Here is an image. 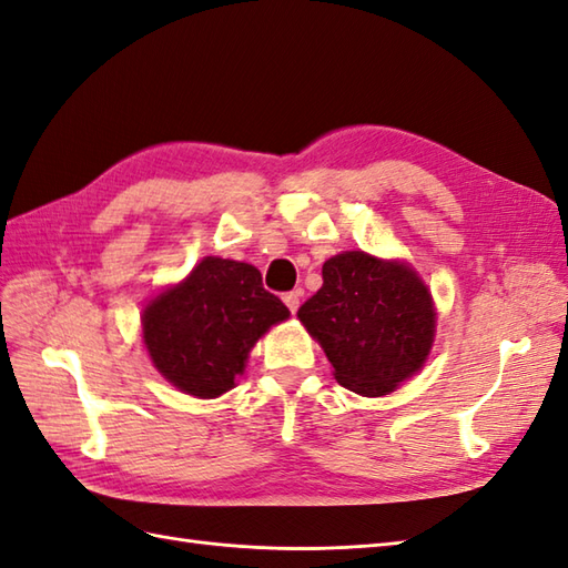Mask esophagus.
Returning a JSON list of instances; mask_svg holds the SVG:
<instances>
[{
    "mask_svg": "<svg viewBox=\"0 0 568 568\" xmlns=\"http://www.w3.org/2000/svg\"><path fill=\"white\" fill-rule=\"evenodd\" d=\"M300 297H303V287H295V291H291V293H285V295H283V303L287 305V310L293 312V315H295L297 307H300Z\"/></svg>",
    "mask_w": 568,
    "mask_h": 568,
    "instance_id": "obj_1",
    "label": "esophagus"
}]
</instances>
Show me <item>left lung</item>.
I'll list each match as a JSON object with an SVG mask.
<instances>
[{"label": "left lung", "mask_w": 568, "mask_h": 568, "mask_svg": "<svg viewBox=\"0 0 568 568\" xmlns=\"http://www.w3.org/2000/svg\"><path fill=\"white\" fill-rule=\"evenodd\" d=\"M322 281L297 317L327 354L336 383L378 397L425 366L437 312L415 268L344 251L324 261Z\"/></svg>", "instance_id": "obj_1"}]
</instances>
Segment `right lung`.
Returning <instances> with one entry per match:
<instances>
[{
  "label": "right lung",
  "mask_w": 568,
  "mask_h": 568,
  "mask_svg": "<svg viewBox=\"0 0 568 568\" xmlns=\"http://www.w3.org/2000/svg\"><path fill=\"white\" fill-rule=\"evenodd\" d=\"M287 317L291 310L265 291L258 268L207 256L183 283L151 300L141 327L161 376L210 400L234 388L253 344Z\"/></svg>",
  "instance_id": "right-lung-1"
}]
</instances>
